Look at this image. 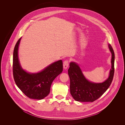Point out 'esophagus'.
<instances>
[{"label":"esophagus","instance_id":"34e87169","mask_svg":"<svg viewBox=\"0 0 125 125\" xmlns=\"http://www.w3.org/2000/svg\"><path fill=\"white\" fill-rule=\"evenodd\" d=\"M69 61L68 60H65L63 62V67L65 69L67 68L68 65H69Z\"/></svg>","mask_w":125,"mask_h":125}]
</instances>
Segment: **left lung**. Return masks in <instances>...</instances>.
Here are the masks:
<instances>
[{
    "instance_id": "1",
    "label": "left lung",
    "mask_w": 125,
    "mask_h": 125,
    "mask_svg": "<svg viewBox=\"0 0 125 125\" xmlns=\"http://www.w3.org/2000/svg\"><path fill=\"white\" fill-rule=\"evenodd\" d=\"M109 47L112 54V69L109 77L103 83L90 82L84 76L77 64L74 62L70 63V67L68 70L70 81V90L71 95L75 100L93 102L102 96L111 85L114 73L115 54L113 48L110 44Z\"/></svg>"
}]
</instances>
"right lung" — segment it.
<instances>
[{
    "label": "right lung",
    "mask_w": 125,
    "mask_h": 125,
    "mask_svg": "<svg viewBox=\"0 0 125 125\" xmlns=\"http://www.w3.org/2000/svg\"><path fill=\"white\" fill-rule=\"evenodd\" d=\"M21 37L13 50L12 72L15 83L18 88L30 98L40 100L47 96L52 83L63 71V62L59 60L36 73H30L23 70L19 63L18 50Z\"/></svg>",
    "instance_id": "add662e5"
}]
</instances>
